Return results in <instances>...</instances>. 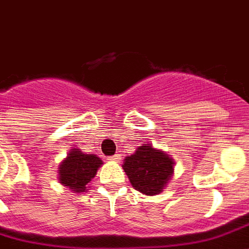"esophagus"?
I'll use <instances>...</instances> for the list:
<instances>
[{
	"label": "esophagus",
	"instance_id": "obj_1",
	"mask_svg": "<svg viewBox=\"0 0 249 249\" xmlns=\"http://www.w3.org/2000/svg\"><path fill=\"white\" fill-rule=\"evenodd\" d=\"M121 158H122V155L115 153V155H113V156L110 158V160H113V161H119V160H121Z\"/></svg>",
	"mask_w": 249,
	"mask_h": 249
}]
</instances>
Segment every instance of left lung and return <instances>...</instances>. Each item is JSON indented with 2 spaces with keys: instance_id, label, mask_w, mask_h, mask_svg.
Wrapping results in <instances>:
<instances>
[{
  "instance_id": "1",
  "label": "left lung",
  "mask_w": 249,
  "mask_h": 249,
  "mask_svg": "<svg viewBox=\"0 0 249 249\" xmlns=\"http://www.w3.org/2000/svg\"><path fill=\"white\" fill-rule=\"evenodd\" d=\"M122 167L132 188L147 196H155L172 177L173 160L151 144H140L135 152L124 159Z\"/></svg>"
}]
</instances>
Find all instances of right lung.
Wrapping results in <instances>:
<instances>
[{
  "instance_id": "add662e5",
  "label": "right lung",
  "mask_w": 249,
  "mask_h": 249,
  "mask_svg": "<svg viewBox=\"0 0 249 249\" xmlns=\"http://www.w3.org/2000/svg\"><path fill=\"white\" fill-rule=\"evenodd\" d=\"M102 161L96 155H87L80 149H72L59 168V180L74 193L85 192L87 185L94 178Z\"/></svg>"
}]
</instances>
